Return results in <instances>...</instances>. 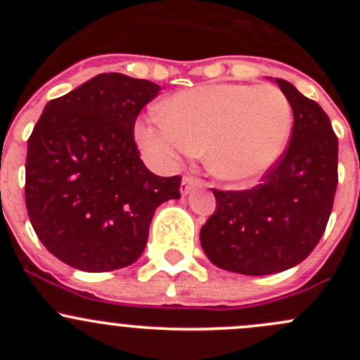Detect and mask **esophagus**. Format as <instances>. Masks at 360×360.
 I'll list each match as a JSON object with an SVG mask.
<instances>
[{"label":"esophagus","mask_w":360,"mask_h":360,"mask_svg":"<svg viewBox=\"0 0 360 360\" xmlns=\"http://www.w3.org/2000/svg\"><path fill=\"white\" fill-rule=\"evenodd\" d=\"M198 184H200V181L195 179V177H183V183H181V195H188L195 186H198Z\"/></svg>","instance_id":"obj_1"}]
</instances>
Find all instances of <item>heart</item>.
I'll return each instance as SVG.
<instances>
[{
  "label": "heart",
  "mask_w": 360,
  "mask_h": 360,
  "mask_svg": "<svg viewBox=\"0 0 360 360\" xmlns=\"http://www.w3.org/2000/svg\"><path fill=\"white\" fill-rule=\"evenodd\" d=\"M163 120H144L141 150L162 163L200 153L212 177L231 186L263 179L292 132V108L274 85L216 83L183 90L162 104Z\"/></svg>",
  "instance_id": "b5f03b06"
}]
</instances>
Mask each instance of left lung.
Instances as JSON below:
<instances>
[{"label":"left lung","instance_id":"obj_1","mask_svg":"<svg viewBox=\"0 0 360 360\" xmlns=\"http://www.w3.org/2000/svg\"><path fill=\"white\" fill-rule=\"evenodd\" d=\"M274 82L292 108L288 151L252 190H214L216 212L200 230L210 263L252 277L289 270L315 249L338 184V139L329 116L292 83Z\"/></svg>","mask_w":360,"mask_h":360}]
</instances>
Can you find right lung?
Masks as SVG:
<instances>
[{
    "instance_id": "obj_1",
    "label": "right lung",
    "mask_w": 360,
    "mask_h": 360,
    "mask_svg": "<svg viewBox=\"0 0 360 360\" xmlns=\"http://www.w3.org/2000/svg\"><path fill=\"white\" fill-rule=\"evenodd\" d=\"M160 86L103 72L50 101L27 141L25 207L36 235L63 263L111 271L143 254L158 205L181 177L146 169L134 123Z\"/></svg>"
}]
</instances>
